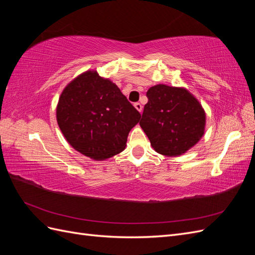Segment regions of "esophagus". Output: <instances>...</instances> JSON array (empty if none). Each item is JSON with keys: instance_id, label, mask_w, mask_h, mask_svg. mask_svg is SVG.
Instances as JSON below:
<instances>
[{"instance_id": "esophagus-1", "label": "esophagus", "mask_w": 255, "mask_h": 255, "mask_svg": "<svg viewBox=\"0 0 255 255\" xmlns=\"http://www.w3.org/2000/svg\"><path fill=\"white\" fill-rule=\"evenodd\" d=\"M134 106H135V109L138 111V112H139V113H141L142 112V106H141V104L140 103H135L134 104Z\"/></svg>"}]
</instances>
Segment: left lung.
<instances>
[{
  "label": "left lung",
  "mask_w": 255,
  "mask_h": 255,
  "mask_svg": "<svg viewBox=\"0 0 255 255\" xmlns=\"http://www.w3.org/2000/svg\"><path fill=\"white\" fill-rule=\"evenodd\" d=\"M146 97L139 125L157 153L181 155L203 136L205 113L186 89L159 84L151 87Z\"/></svg>",
  "instance_id": "obj_1"
}]
</instances>
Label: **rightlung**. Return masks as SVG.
Listing matches in <instances>:
<instances>
[{"instance_id": "add662e5", "label": "right lung", "mask_w": 255, "mask_h": 255, "mask_svg": "<svg viewBox=\"0 0 255 255\" xmlns=\"http://www.w3.org/2000/svg\"><path fill=\"white\" fill-rule=\"evenodd\" d=\"M59 128L73 148L92 159L110 158L126 149L140 114L120 89L96 71L74 79L56 109Z\"/></svg>"}]
</instances>
